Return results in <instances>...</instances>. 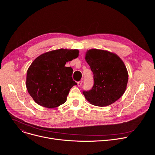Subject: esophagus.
Returning a JSON list of instances; mask_svg holds the SVG:
<instances>
[{"instance_id":"1","label":"esophagus","mask_w":155,"mask_h":155,"mask_svg":"<svg viewBox=\"0 0 155 155\" xmlns=\"http://www.w3.org/2000/svg\"><path fill=\"white\" fill-rule=\"evenodd\" d=\"M82 84H83V81L82 80H80L79 81V82H77V84H78V87H81L82 85Z\"/></svg>"}]
</instances>
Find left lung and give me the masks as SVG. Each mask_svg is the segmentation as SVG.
<instances>
[{"instance_id": "left-lung-1", "label": "left lung", "mask_w": 155, "mask_h": 155, "mask_svg": "<svg viewBox=\"0 0 155 155\" xmlns=\"http://www.w3.org/2000/svg\"><path fill=\"white\" fill-rule=\"evenodd\" d=\"M85 60L94 75V86L83 94L91 104L107 106L124 94L128 82V73L119 57L106 50L87 51Z\"/></svg>"}]
</instances>
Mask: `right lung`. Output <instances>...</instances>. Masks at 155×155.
I'll return each mask as SVG.
<instances>
[{
    "label": "right lung",
    "instance_id": "add662e5",
    "mask_svg": "<svg viewBox=\"0 0 155 155\" xmlns=\"http://www.w3.org/2000/svg\"><path fill=\"white\" fill-rule=\"evenodd\" d=\"M78 53V50L61 48L41 54L31 63L26 85L38 104L54 108L66 102L70 88L77 84L71 77L73 69L64 65L77 58Z\"/></svg>",
    "mask_w": 155,
    "mask_h": 155
}]
</instances>
